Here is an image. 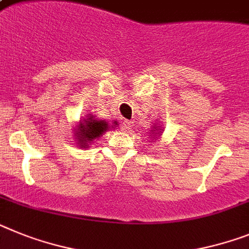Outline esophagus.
<instances>
[{
    "instance_id": "esophagus-1",
    "label": "esophagus",
    "mask_w": 249,
    "mask_h": 249,
    "mask_svg": "<svg viewBox=\"0 0 249 249\" xmlns=\"http://www.w3.org/2000/svg\"><path fill=\"white\" fill-rule=\"evenodd\" d=\"M123 127H124V128L126 129H131V127H132V122H131V121H124V122H123Z\"/></svg>"
}]
</instances>
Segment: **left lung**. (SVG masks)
I'll return each mask as SVG.
<instances>
[{
	"mask_svg": "<svg viewBox=\"0 0 249 249\" xmlns=\"http://www.w3.org/2000/svg\"><path fill=\"white\" fill-rule=\"evenodd\" d=\"M159 129H160V128H159Z\"/></svg>",
	"mask_w": 249,
	"mask_h": 249,
	"instance_id": "left-lung-1",
	"label": "left lung"
}]
</instances>
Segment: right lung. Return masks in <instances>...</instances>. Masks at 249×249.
<instances>
[{"label":"right lung","mask_w":249,"mask_h":249,"mask_svg":"<svg viewBox=\"0 0 249 249\" xmlns=\"http://www.w3.org/2000/svg\"><path fill=\"white\" fill-rule=\"evenodd\" d=\"M108 128V123L104 121L93 120V116H89L84 121V123H80V127L76 131L78 136V143L82 147H86L87 143L93 141L94 139H98L99 136Z\"/></svg>","instance_id":"add662e5"}]
</instances>
